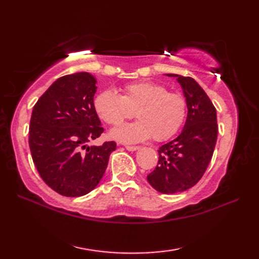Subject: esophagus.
Wrapping results in <instances>:
<instances>
[{
    "label": "esophagus",
    "instance_id": "1",
    "mask_svg": "<svg viewBox=\"0 0 259 259\" xmlns=\"http://www.w3.org/2000/svg\"><path fill=\"white\" fill-rule=\"evenodd\" d=\"M124 148L128 151H136V150L139 149L138 146H124Z\"/></svg>",
    "mask_w": 259,
    "mask_h": 259
}]
</instances>
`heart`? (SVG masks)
Wrapping results in <instances>:
<instances>
[{
    "label": "heart",
    "mask_w": 259,
    "mask_h": 259,
    "mask_svg": "<svg viewBox=\"0 0 259 259\" xmlns=\"http://www.w3.org/2000/svg\"><path fill=\"white\" fill-rule=\"evenodd\" d=\"M121 96L113 90H104L95 98V109L104 122L119 124L136 111L139 120L121 124L111 130V137L123 142L149 139L162 141L174 136L183 125L186 99L177 92H168L156 82H136L121 88Z\"/></svg>",
    "instance_id": "heart-1"
}]
</instances>
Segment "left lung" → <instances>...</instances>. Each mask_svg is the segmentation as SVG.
Returning a JSON list of instances; mask_svg holds the SVG:
<instances>
[{"label": "left lung", "instance_id": "left-lung-1", "mask_svg": "<svg viewBox=\"0 0 259 259\" xmlns=\"http://www.w3.org/2000/svg\"><path fill=\"white\" fill-rule=\"evenodd\" d=\"M177 79L187 102V119L177 138L159 148L157 167L147 176L152 188L176 194L194 187L205 174L217 141V114L210 99L190 76Z\"/></svg>", "mask_w": 259, "mask_h": 259}]
</instances>
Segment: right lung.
Instances as JSON below:
<instances>
[{"label":"right lung","mask_w":259,"mask_h":259,"mask_svg":"<svg viewBox=\"0 0 259 259\" xmlns=\"http://www.w3.org/2000/svg\"><path fill=\"white\" fill-rule=\"evenodd\" d=\"M97 79L88 72L56 80L33 108L29 145L43 181L58 194H89L106 171L114 141L87 144L103 133L93 103Z\"/></svg>","instance_id":"add662e5"}]
</instances>
